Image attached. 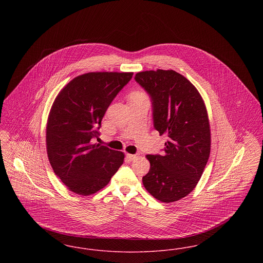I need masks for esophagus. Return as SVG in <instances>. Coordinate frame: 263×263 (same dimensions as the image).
Listing matches in <instances>:
<instances>
[{
	"instance_id": "34e87169",
	"label": "esophagus",
	"mask_w": 263,
	"mask_h": 263,
	"mask_svg": "<svg viewBox=\"0 0 263 263\" xmlns=\"http://www.w3.org/2000/svg\"><path fill=\"white\" fill-rule=\"evenodd\" d=\"M127 158L129 159V161H134L138 158L137 155H132V154H127Z\"/></svg>"
}]
</instances>
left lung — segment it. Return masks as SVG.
<instances>
[{
    "label": "left lung",
    "instance_id": "obj_1",
    "mask_svg": "<svg viewBox=\"0 0 263 263\" xmlns=\"http://www.w3.org/2000/svg\"><path fill=\"white\" fill-rule=\"evenodd\" d=\"M135 81L150 96L155 129L167 136L163 155H147L151 167L143 184L158 200H179L195 188L209 159L206 106L196 88L173 70L140 72Z\"/></svg>",
    "mask_w": 263,
    "mask_h": 263
}]
</instances>
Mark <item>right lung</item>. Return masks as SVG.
I'll use <instances>...</instances> for the list:
<instances>
[{
  "instance_id": "1",
  "label": "right lung",
  "mask_w": 263,
  "mask_h": 263,
  "mask_svg": "<svg viewBox=\"0 0 263 263\" xmlns=\"http://www.w3.org/2000/svg\"><path fill=\"white\" fill-rule=\"evenodd\" d=\"M133 73H88L73 79L51 108L46 145L51 166L63 183L80 195L104 187L124 160L122 152L92 144L108 106Z\"/></svg>"
}]
</instances>
